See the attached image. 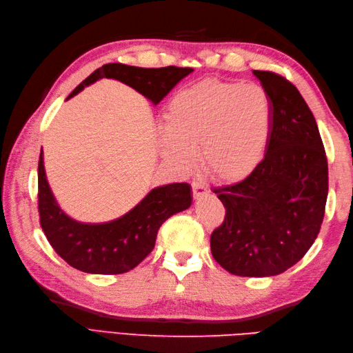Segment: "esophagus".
I'll list each match as a JSON object with an SVG mask.
<instances>
[{"label":"esophagus","mask_w":353,"mask_h":353,"mask_svg":"<svg viewBox=\"0 0 353 353\" xmlns=\"http://www.w3.org/2000/svg\"><path fill=\"white\" fill-rule=\"evenodd\" d=\"M191 188H192V196H194V199L203 197L205 194L209 192V191H208V186H206L205 183L199 182V181H194V182L191 183Z\"/></svg>","instance_id":"34e87169"}]
</instances>
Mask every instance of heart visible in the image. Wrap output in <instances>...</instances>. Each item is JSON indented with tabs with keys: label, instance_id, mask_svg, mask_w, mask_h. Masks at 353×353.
<instances>
[{
	"label": "heart",
	"instance_id": "b5f03b06",
	"mask_svg": "<svg viewBox=\"0 0 353 353\" xmlns=\"http://www.w3.org/2000/svg\"><path fill=\"white\" fill-rule=\"evenodd\" d=\"M272 101L256 83L203 79L172 95L163 114L162 152L190 165L200 148L206 172L239 182L258 167L272 130Z\"/></svg>",
	"mask_w": 353,
	"mask_h": 353
}]
</instances>
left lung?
Wrapping results in <instances>:
<instances>
[{"label":"left lung","instance_id":"8db88e82","mask_svg":"<svg viewBox=\"0 0 353 353\" xmlns=\"http://www.w3.org/2000/svg\"><path fill=\"white\" fill-rule=\"evenodd\" d=\"M272 101L264 159L244 181L215 188L226 208L211 235L214 259L236 276L281 274L317 238L327 199V157L308 104L290 80L253 71Z\"/></svg>","mask_w":353,"mask_h":353}]
</instances>
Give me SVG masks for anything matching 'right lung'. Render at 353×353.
<instances>
[{
	"instance_id": "1",
	"label": "right lung",
	"mask_w": 353,
	"mask_h": 353,
	"mask_svg": "<svg viewBox=\"0 0 353 353\" xmlns=\"http://www.w3.org/2000/svg\"><path fill=\"white\" fill-rule=\"evenodd\" d=\"M192 68L165 66L139 68L123 63H106L68 95L79 94L99 79H115L137 89L154 104L163 100L172 88ZM188 183H170L147 194L141 203L121 219L85 224L70 219L57 206L43 170L42 152L37 165V209L41 228L52 249L74 268L94 274H121L137 267L154 249L157 230L171 215L191 206Z\"/></svg>"
}]
</instances>
